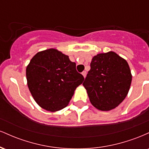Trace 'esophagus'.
<instances>
[{
  "label": "esophagus",
  "instance_id": "34e87169",
  "mask_svg": "<svg viewBox=\"0 0 149 149\" xmlns=\"http://www.w3.org/2000/svg\"><path fill=\"white\" fill-rule=\"evenodd\" d=\"M82 75H83L84 78H85V77H86V75H87V72H86V71H84L83 73H82Z\"/></svg>",
  "mask_w": 149,
  "mask_h": 149
}]
</instances>
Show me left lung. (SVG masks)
<instances>
[{
  "instance_id": "1",
  "label": "left lung",
  "mask_w": 149,
  "mask_h": 149,
  "mask_svg": "<svg viewBox=\"0 0 149 149\" xmlns=\"http://www.w3.org/2000/svg\"><path fill=\"white\" fill-rule=\"evenodd\" d=\"M131 83L132 73L127 61L110 51L92 57L83 85L92 105L100 111H109L125 99Z\"/></svg>"
}]
</instances>
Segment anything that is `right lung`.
Listing matches in <instances>:
<instances>
[{
  "label": "right lung",
  "mask_w": 149,
  "mask_h": 149,
  "mask_svg": "<svg viewBox=\"0 0 149 149\" xmlns=\"http://www.w3.org/2000/svg\"><path fill=\"white\" fill-rule=\"evenodd\" d=\"M76 63L57 49L38 52L26 69L27 85L35 102L46 111L55 112L69 104L84 77Z\"/></svg>",
  "instance_id": "right-lung-1"
}]
</instances>
